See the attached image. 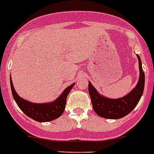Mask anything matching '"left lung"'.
I'll return each instance as SVG.
<instances>
[{
    "mask_svg": "<svg viewBox=\"0 0 154 154\" xmlns=\"http://www.w3.org/2000/svg\"><path fill=\"white\" fill-rule=\"evenodd\" d=\"M137 57L140 67V78L136 88L127 95L118 99L108 98L101 96L89 82L88 91L93 109L97 116L109 119H118L127 116L137 105L143 93L145 85V74L142 68L141 60L138 55Z\"/></svg>",
    "mask_w": 154,
    "mask_h": 154,
    "instance_id": "8db88e82",
    "label": "left lung"
}]
</instances>
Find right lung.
Segmentation results:
<instances>
[{"instance_id": "right-lung-1", "label": "right lung", "mask_w": 154, "mask_h": 154, "mask_svg": "<svg viewBox=\"0 0 154 154\" xmlns=\"http://www.w3.org/2000/svg\"><path fill=\"white\" fill-rule=\"evenodd\" d=\"M10 81L11 92H12L13 97L16 104L26 116L32 119L35 121L39 122L52 121L62 116L65 109L66 97L70 90L74 86V83H73V85L66 88L61 94V95L53 102L36 104V103H32L30 101H26L19 97L14 90L11 78L10 79Z\"/></svg>"}]
</instances>
